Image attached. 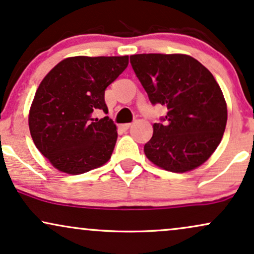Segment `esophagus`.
Here are the masks:
<instances>
[{
	"label": "esophagus",
	"mask_w": 254,
	"mask_h": 254,
	"mask_svg": "<svg viewBox=\"0 0 254 254\" xmlns=\"http://www.w3.org/2000/svg\"><path fill=\"white\" fill-rule=\"evenodd\" d=\"M131 125H132V124H131V123L122 124V129H123V130H127V129H129V127H131Z\"/></svg>",
	"instance_id": "esophagus-1"
}]
</instances>
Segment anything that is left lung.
I'll list each match as a JSON object with an SVG mask.
<instances>
[{
  "label": "left lung",
  "instance_id": "8db88e82",
  "mask_svg": "<svg viewBox=\"0 0 254 254\" xmlns=\"http://www.w3.org/2000/svg\"><path fill=\"white\" fill-rule=\"evenodd\" d=\"M136 77L152 105H166L144 145L146 157L168 172L185 173L215 151L227 123L224 94L213 74L185 54H135Z\"/></svg>",
  "mask_w": 254,
  "mask_h": 254
}]
</instances>
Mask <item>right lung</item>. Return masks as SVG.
I'll return each instance as SVG.
<instances>
[{
  "mask_svg": "<svg viewBox=\"0 0 254 254\" xmlns=\"http://www.w3.org/2000/svg\"><path fill=\"white\" fill-rule=\"evenodd\" d=\"M127 64V56L67 58L39 85L29 111L30 135L58 170L78 175L110 160L117 127L108 116L93 114H108L105 90Z\"/></svg>",
  "mask_w": 254,
  "mask_h": 254,
  "instance_id": "add662e5",
  "label": "right lung"
}]
</instances>
